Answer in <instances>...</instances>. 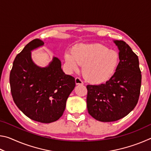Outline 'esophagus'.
<instances>
[{"instance_id":"34e87169","label":"esophagus","mask_w":151,"mask_h":151,"mask_svg":"<svg viewBox=\"0 0 151 151\" xmlns=\"http://www.w3.org/2000/svg\"><path fill=\"white\" fill-rule=\"evenodd\" d=\"M75 83L76 85H83V82L82 81L81 79L78 77H76L75 78Z\"/></svg>"}]
</instances>
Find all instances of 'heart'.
Segmentation results:
<instances>
[{
	"mask_svg": "<svg viewBox=\"0 0 151 151\" xmlns=\"http://www.w3.org/2000/svg\"><path fill=\"white\" fill-rule=\"evenodd\" d=\"M65 61L71 70H77L80 65L83 75L91 83L105 82L113 75L119 63L116 51L99 44L77 45L65 52Z\"/></svg>",
	"mask_w": 151,
	"mask_h": 151,
	"instance_id": "obj_1",
	"label": "heart"
}]
</instances>
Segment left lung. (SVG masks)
I'll return each mask as SVG.
<instances>
[{
	"mask_svg": "<svg viewBox=\"0 0 151 151\" xmlns=\"http://www.w3.org/2000/svg\"><path fill=\"white\" fill-rule=\"evenodd\" d=\"M120 62L115 73L106 83L88 85V112L94 119L113 122L123 118L136 106L141 86L138 56L123 40H114Z\"/></svg>",
	"mask_w": 151,
	"mask_h": 151,
	"instance_id": "8db88e82",
	"label": "left lung"
}]
</instances>
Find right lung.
I'll return each mask as SVG.
<instances>
[{"label":"right lung","instance_id":"1","mask_svg":"<svg viewBox=\"0 0 151 151\" xmlns=\"http://www.w3.org/2000/svg\"><path fill=\"white\" fill-rule=\"evenodd\" d=\"M44 45L32 40L17 55L10 73L11 92L14 103L33 121L50 123L63 114L68 96L75 86V79L65 75L61 63L54 57L47 67L36 65L30 51Z\"/></svg>","mask_w":151,"mask_h":151}]
</instances>
